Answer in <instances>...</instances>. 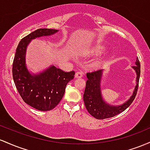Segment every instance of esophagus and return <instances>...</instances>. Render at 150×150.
<instances>
[{"label":"esophagus","instance_id":"esophagus-1","mask_svg":"<svg viewBox=\"0 0 150 150\" xmlns=\"http://www.w3.org/2000/svg\"><path fill=\"white\" fill-rule=\"evenodd\" d=\"M82 76H83V73H82L81 71H78L76 72V74H75L76 78H81V77H82Z\"/></svg>","mask_w":150,"mask_h":150}]
</instances>
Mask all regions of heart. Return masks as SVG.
<instances>
[{
    "instance_id": "b5f03b06",
    "label": "heart",
    "mask_w": 150,
    "mask_h": 150,
    "mask_svg": "<svg viewBox=\"0 0 150 150\" xmlns=\"http://www.w3.org/2000/svg\"><path fill=\"white\" fill-rule=\"evenodd\" d=\"M102 51H103V48H98L96 50V52L100 53V52H101Z\"/></svg>"
}]
</instances>
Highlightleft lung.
I'll return each instance as SVG.
<instances>
[{
	"label": "left lung",
	"mask_w": 150,
	"mask_h": 150,
	"mask_svg": "<svg viewBox=\"0 0 150 150\" xmlns=\"http://www.w3.org/2000/svg\"><path fill=\"white\" fill-rule=\"evenodd\" d=\"M133 69L137 72V85L134 88L133 95L130 98L120 106H112L105 103L100 94V82L102 70H95L87 72L86 88L83 93V101L89 113L96 119H105L114 117L127 109L131 105L137 95L140 76V63L138 57L136 60V66Z\"/></svg>",
	"instance_id": "left-lung-1"
}]
</instances>
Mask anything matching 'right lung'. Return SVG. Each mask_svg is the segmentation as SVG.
Returning a JSON list of instances; mask_svg holds the SVG:
<instances>
[{
	"label": "right lung",
	"instance_id": "obj_1",
	"mask_svg": "<svg viewBox=\"0 0 150 150\" xmlns=\"http://www.w3.org/2000/svg\"><path fill=\"white\" fill-rule=\"evenodd\" d=\"M54 29H38L21 40L13 63V78L18 93L25 103L41 111L52 110L61 101L67 84L73 79L74 71L65 72L52 66L37 76H32L25 67V51L30 40L54 34Z\"/></svg>",
	"mask_w": 150,
	"mask_h": 150
}]
</instances>
